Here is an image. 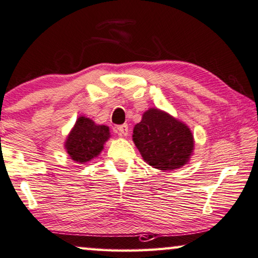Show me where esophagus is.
<instances>
[{
    "mask_svg": "<svg viewBox=\"0 0 258 258\" xmlns=\"http://www.w3.org/2000/svg\"><path fill=\"white\" fill-rule=\"evenodd\" d=\"M128 133H130V131H128L127 124L118 126V134H119V137H127Z\"/></svg>",
    "mask_w": 258,
    "mask_h": 258,
    "instance_id": "1",
    "label": "esophagus"
}]
</instances>
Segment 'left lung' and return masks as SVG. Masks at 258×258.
Returning <instances> with one entry per match:
<instances>
[{
  "instance_id": "1",
  "label": "left lung",
  "mask_w": 258,
  "mask_h": 258,
  "mask_svg": "<svg viewBox=\"0 0 258 258\" xmlns=\"http://www.w3.org/2000/svg\"><path fill=\"white\" fill-rule=\"evenodd\" d=\"M133 142L144 161L161 171L180 169L194 154V137L185 122L157 108L142 114L133 128Z\"/></svg>"
}]
</instances>
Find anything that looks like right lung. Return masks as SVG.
I'll use <instances>...</instances> for the list:
<instances>
[{"label":"right lung","instance_id":"obj_1","mask_svg":"<svg viewBox=\"0 0 258 258\" xmlns=\"http://www.w3.org/2000/svg\"><path fill=\"white\" fill-rule=\"evenodd\" d=\"M110 137L108 126L97 125L91 118L80 116L69 133L64 148L72 161L85 164L99 156Z\"/></svg>","mask_w":258,"mask_h":258}]
</instances>
